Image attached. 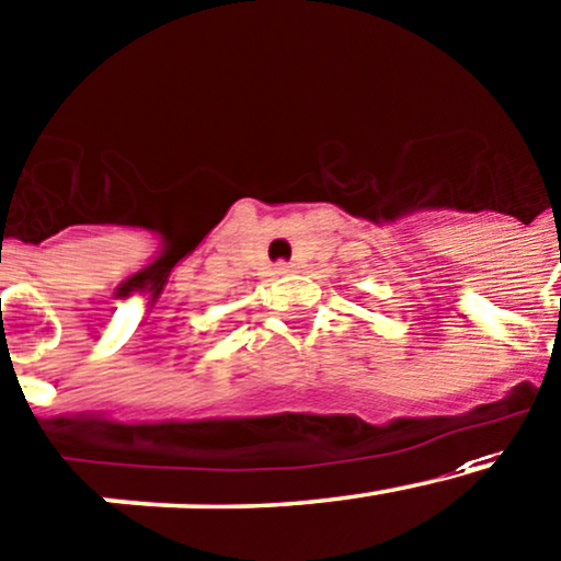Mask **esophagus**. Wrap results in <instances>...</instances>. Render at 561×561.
Returning <instances> with one entry per match:
<instances>
[{
  "label": "esophagus",
  "mask_w": 561,
  "mask_h": 561,
  "mask_svg": "<svg viewBox=\"0 0 561 561\" xmlns=\"http://www.w3.org/2000/svg\"><path fill=\"white\" fill-rule=\"evenodd\" d=\"M290 271H293V263H285V261L276 263V266H274L276 276H285V274H290Z\"/></svg>",
  "instance_id": "esophagus-1"
}]
</instances>
